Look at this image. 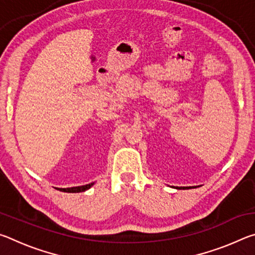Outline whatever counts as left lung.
<instances>
[{
	"instance_id": "8db88e82",
	"label": "left lung",
	"mask_w": 255,
	"mask_h": 255,
	"mask_svg": "<svg viewBox=\"0 0 255 255\" xmlns=\"http://www.w3.org/2000/svg\"><path fill=\"white\" fill-rule=\"evenodd\" d=\"M178 189H188V188H184V187H183V188H178Z\"/></svg>"
}]
</instances>
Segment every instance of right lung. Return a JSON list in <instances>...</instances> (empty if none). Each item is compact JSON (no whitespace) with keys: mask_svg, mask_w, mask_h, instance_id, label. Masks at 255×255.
I'll return each mask as SVG.
<instances>
[{"mask_svg":"<svg viewBox=\"0 0 255 255\" xmlns=\"http://www.w3.org/2000/svg\"><path fill=\"white\" fill-rule=\"evenodd\" d=\"M94 183H89L86 185H81V187H73V188H66V189H59L60 191H64V192H71V193H74V192H83L85 190H88L92 187Z\"/></svg>","mask_w":255,"mask_h":255,"instance_id":"add662e5","label":"right lung"}]
</instances>
